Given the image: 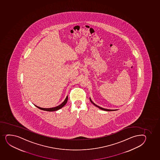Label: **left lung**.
<instances>
[{
	"label": "left lung",
	"mask_w": 160,
	"mask_h": 160,
	"mask_svg": "<svg viewBox=\"0 0 160 160\" xmlns=\"http://www.w3.org/2000/svg\"><path fill=\"white\" fill-rule=\"evenodd\" d=\"M90 101H91V102L93 104V105H95V106L97 107L98 108L100 109H102V110H105V111H114L115 110H110V109H107L103 108H102V107H100L98 106L97 105H96L95 103H93L92 102V100H91V99L90 98Z\"/></svg>",
	"instance_id": "left-lung-1"
}]
</instances>
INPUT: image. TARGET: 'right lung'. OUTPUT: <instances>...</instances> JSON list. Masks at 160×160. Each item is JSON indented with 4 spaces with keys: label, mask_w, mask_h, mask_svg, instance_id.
I'll return each mask as SVG.
<instances>
[{
    "label": "right lung",
    "mask_w": 160,
    "mask_h": 160,
    "mask_svg": "<svg viewBox=\"0 0 160 160\" xmlns=\"http://www.w3.org/2000/svg\"><path fill=\"white\" fill-rule=\"evenodd\" d=\"M68 99V96L66 97L65 99L64 100V101L61 104L58 105V106L55 107H53V108H41V107H39L37 106H36V107H38V108L41 109V110L48 111V112H54V111H56V110H58V109H60L62 108V107L67 102Z\"/></svg>",
    "instance_id": "add662e5"
}]
</instances>
